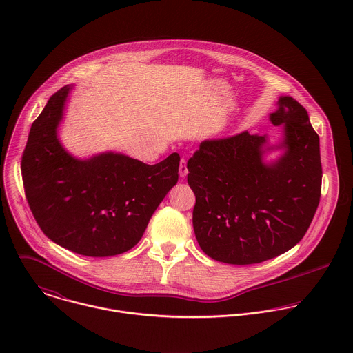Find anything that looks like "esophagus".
Masks as SVG:
<instances>
[{"instance_id":"34e87169","label":"esophagus","mask_w":353,"mask_h":353,"mask_svg":"<svg viewBox=\"0 0 353 353\" xmlns=\"http://www.w3.org/2000/svg\"><path fill=\"white\" fill-rule=\"evenodd\" d=\"M187 173H188V169H187V161L183 158V159L180 161L179 174H180V177H185V176H187Z\"/></svg>"}]
</instances>
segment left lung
I'll use <instances>...</instances> for the list:
<instances>
[{
  "instance_id": "obj_1",
  "label": "left lung",
  "mask_w": 353,
  "mask_h": 353,
  "mask_svg": "<svg viewBox=\"0 0 353 353\" xmlns=\"http://www.w3.org/2000/svg\"><path fill=\"white\" fill-rule=\"evenodd\" d=\"M270 120L285 131L276 162L263 161L265 137L247 131L201 142L187 162L194 233L216 261L248 265L281 256L303 239L317 211L320 138L306 109L282 96Z\"/></svg>"
}]
</instances>
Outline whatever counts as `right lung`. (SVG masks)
I'll use <instances>...</instances> for the list:
<instances>
[{"mask_svg": "<svg viewBox=\"0 0 353 353\" xmlns=\"http://www.w3.org/2000/svg\"><path fill=\"white\" fill-rule=\"evenodd\" d=\"M70 89L50 97L30 127L21 162L25 195L50 240L81 256H117L141 240L177 183L180 157L157 165L113 152L75 159L57 138Z\"/></svg>", "mask_w": 353, "mask_h": 353, "instance_id": "right-lung-1", "label": "right lung"}]
</instances>
